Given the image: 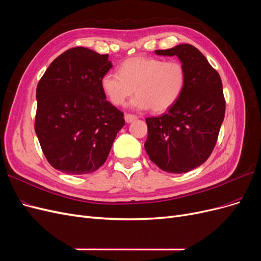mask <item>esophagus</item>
Instances as JSON below:
<instances>
[{"label":"esophagus","mask_w":261,"mask_h":261,"mask_svg":"<svg viewBox=\"0 0 261 261\" xmlns=\"http://www.w3.org/2000/svg\"><path fill=\"white\" fill-rule=\"evenodd\" d=\"M125 121L126 123H132L133 121L137 120V116L135 114H125Z\"/></svg>","instance_id":"esophagus-1"}]
</instances>
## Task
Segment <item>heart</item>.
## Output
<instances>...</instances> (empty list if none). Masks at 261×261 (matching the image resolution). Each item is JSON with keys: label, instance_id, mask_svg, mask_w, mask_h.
I'll return each instance as SVG.
<instances>
[{"label": "heart", "instance_id": "b5f03b06", "mask_svg": "<svg viewBox=\"0 0 261 261\" xmlns=\"http://www.w3.org/2000/svg\"><path fill=\"white\" fill-rule=\"evenodd\" d=\"M187 72L178 60L134 57L125 60L120 73L110 70L101 77L102 92L114 106H123L136 91L130 102L136 109H150L155 113L168 111L183 93Z\"/></svg>", "mask_w": 261, "mask_h": 261}]
</instances>
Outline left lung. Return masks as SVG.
I'll return each instance as SVG.
<instances>
[{
  "label": "left lung",
  "instance_id": "obj_1",
  "mask_svg": "<svg viewBox=\"0 0 261 261\" xmlns=\"http://www.w3.org/2000/svg\"><path fill=\"white\" fill-rule=\"evenodd\" d=\"M164 57L176 55L187 72L185 89L167 113L147 117L146 152L158 168L186 173L199 167L215 148L225 114L222 82L203 54L192 44L155 50Z\"/></svg>",
  "mask_w": 261,
  "mask_h": 261
}]
</instances>
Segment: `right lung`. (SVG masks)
<instances>
[{
	"instance_id": "add662e5",
	"label": "right lung",
	"mask_w": 261,
	"mask_h": 261,
	"mask_svg": "<svg viewBox=\"0 0 261 261\" xmlns=\"http://www.w3.org/2000/svg\"><path fill=\"white\" fill-rule=\"evenodd\" d=\"M111 67L108 54L77 46L55 59L39 81L35 130L55 170L89 174L106 162L125 125L124 113L100 86Z\"/></svg>"
}]
</instances>
